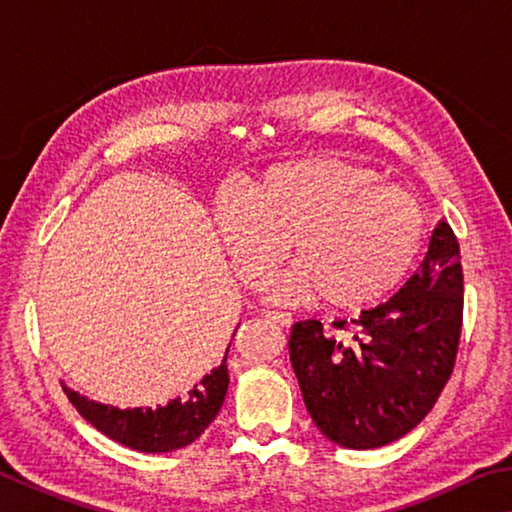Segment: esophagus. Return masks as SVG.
I'll list each match as a JSON object with an SVG mask.
<instances>
[{
  "mask_svg": "<svg viewBox=\"0 0 512 512\" xmlns=\"http://www.w3.org/2000/svg\"><path fill=\"white\" fill-rule=\"evenodd\" d=\"M264 318L268 320V323H275V325H280V327H291V323H293V318H291V314H287V311H264Z\"/></svg>",
  "mask_w": 512,
  "mask_h": 512,
  "instance_id": "esophagus-1",
  "label": "esophagus"
}]
</instances>
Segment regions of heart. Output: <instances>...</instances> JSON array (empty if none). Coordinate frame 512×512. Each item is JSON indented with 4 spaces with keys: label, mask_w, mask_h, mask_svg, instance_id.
I'll use <instances>...</instances> for the list:
<instances>
[{
    "label": "heart",
    "mask_w": 512,
    "mask_h": 512,
    "mask_svg": "<svg viewBox=\"0 0 512 512\" xmlns=\"http://www.w3.org/2000/svg\"><path fill=\"white\" fill-rule=\"evenodd\" d=\"M214 232L225 259L257 287L287 253L271 300L359 307L384 296L409 271L424 223L409 196L377 185L368 169L336 158L273 164L216 198Z\"/></svg>",
    "instance_id": "b5f03b06"
}]
</instances>
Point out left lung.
I'll use <instances>...</instances> for the list:
<instances>
[{
	"instance_id": "left-lung-1",
	"label": "left lung",
	"mask_w": 512,
	"mask_h": 512,
	"mask_svg": "<svg viewBox=\"0 0 512 512\" xmlns=\"http://www.w3.org/2000/svg\"><path fill=\"white\" fill-rule=\"evenodd\" d=\"M463 325L461 248L449 223L391 300L336 320L293 325L289 352L305 406L323 436L375 449L424 420L452 377Z\"/></svg>"
}]
</instances>
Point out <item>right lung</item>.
I'll list each match as a JSON object with an SVG mask.
<instances>
[{
  "label": "right lung",
  "mask_w": 512,
  "mask_h": 512,
  "mask_svg": "<svg viewBox=\"0 0 512 512\" xmlns=\"http://www.w3.org/2000/svg\"><path fill=\"white\" fill-rule=\"evenodd\" d=\"M228 350H225L219 368L205 375L185 395L176 397V400L164 406H158V409H144V406H140V409L121 411L117 406L92 402L67 386H63V391L69 397V402L74 404V409L94 429H99L103 436L112 438L115 443L146 454L173 452V449L192 445L219 415L230 384L228 363H225L228 361Z\"/></svg>",
  "instance_id": "right-lung-1"
}]
</instances>
